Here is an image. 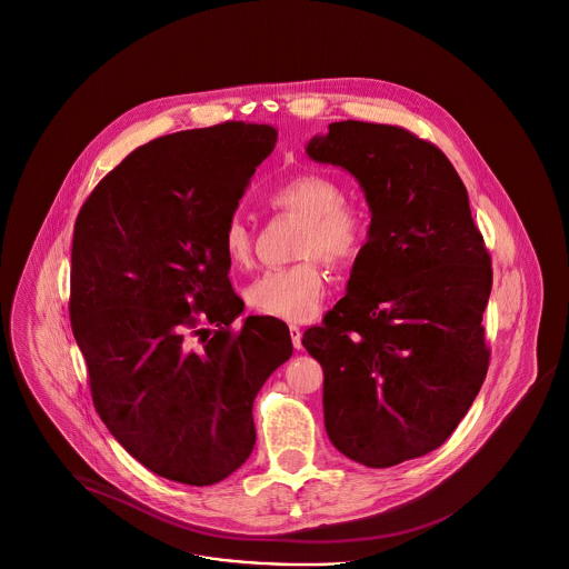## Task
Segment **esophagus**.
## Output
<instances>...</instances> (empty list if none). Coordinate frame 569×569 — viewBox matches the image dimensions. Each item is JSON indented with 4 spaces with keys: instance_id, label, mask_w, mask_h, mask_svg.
<instances>
[{
    "instance_id": "34e87169",
    "label": "esophagus",
    "mask_w": 569,
    "mask_h": 569,
    "mask_svg": "<svg viewBox=\"0 0 569 569\" xmlns=\"http://www.w3.org/2000/svg\"><path fill=\"white\" fill-rule=\"evenodd\" d=\"M289 333H291V342L296 349H301V329L298 326H289Z\"/></svg>"
}]
</instances>
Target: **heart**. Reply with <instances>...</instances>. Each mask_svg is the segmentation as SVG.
Wrapping results in <instances>:
<instances>
[{
    "label": "heart",
    "mask_w": 569,
    "mask_h": 569,
    "mask_svg": "<svg viewBox=\"0 0 569 569\" xmlns=\"http://www.w3.org/2000/svg\"><path fill=\"white\" fill-rule=\"evenodd\" d=\"M268 203L301 220L296 257L303 261L254 278L246 301L266 317L293 323L308 321L319 312L326 296V273L312 257H321L333 268L353 263L370 236V213L358 201L342 199L338 181L315 171L273 186ZM222 248L231 263H248L252 233L241 216L229 218L222 231Z\"/></svg>",
    "instance_id": "heart-1"
}]
</instances>
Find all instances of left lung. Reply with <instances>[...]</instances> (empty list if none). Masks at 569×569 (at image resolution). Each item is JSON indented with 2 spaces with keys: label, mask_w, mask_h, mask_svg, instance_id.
Returning <instances> with one entry per match:
<instances>
[{
  "label": "left lung",
  "mask_w": 569,
  "mask_h": 569,
  "mask_svg": "<svg viewBox=\"0 0 569 569\" xmlns=\"http://www.w3.org/2000/svg\"><path fill=\"white\" fill-rule=\"evenodd\" d=\"M306 153L358 180L370 236L347 296L301 345L323 366L333 448L386 469L443 446L478 396L490 254L448 156L409 130L333 121Z\"/></svg>",
  "instance_id": "1"
}]
</instances>
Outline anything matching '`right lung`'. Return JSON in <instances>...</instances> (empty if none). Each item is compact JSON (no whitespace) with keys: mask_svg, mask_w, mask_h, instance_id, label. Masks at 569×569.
I'll use <instances>...</instances> for the list:
<instances>
[{"mask_svg":"<svg viewBox=\"0 0 569 569\" xmlns=\"http://www.w3.org/2000/svg\"><path fill=\"white\" fill-rule=\"evenodd\" d=\"M276 139L243 121L153 139L77 216L70 321L93 407L160 478L211 486L238 471L257 441L254 398L293 353L278 319L229 329L243 301L222 231Z\"/></svg>","mask_w":569,"mask_h":569,"instance_id":"right-lung-1","label":"right lung"}]
</instances>
